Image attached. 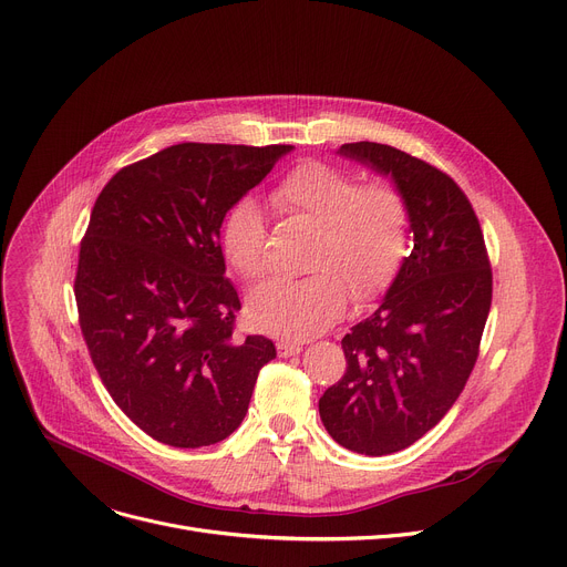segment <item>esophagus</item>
Here are the masks:
<instances>
[{
  "label": "esophagus",
  "instance_id": "obj_1",
  "mask_svg": "<svg viewBox=\"0 0 567 567\" xmlns=\"http://www.w3.org/2000/svg\"><path fill=\"white\" fill-rule=\"evenodd\" d=\"M299 352H301V344L295 342V340H279V342H277V354H279L281 359L295 357V354H299Z\"/></svg>",
  "mask_w": 567,
  "mask_h": 567
}]
</instances>
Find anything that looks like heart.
<instances>
[{"label":"heart","mask_w":567,"mask_h":567,"mask_svg":"<svg viewBox=\"0 0 567 567\" xmlns=\"http://www.w3.org/2000/svg\"><path fill=\"white\" fill-rule=\"evenodd\" d=\"M272 204L318 227L309 254L313 272L256 288L247 303L256 329L290 338L318 333L342 316L350 292L354 303H368L400 275L411 245V202L398 184H361L350 169L303 161L275 186ZM220 243L245 281L268 272V223L256 199L229 206Z\"/></svg>","instance_id":"obj_1"}]
</instances>
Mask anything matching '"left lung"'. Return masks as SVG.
Returning <instances> with one entry per match:
<instances>
[{
    "label": "left lung",
    "mask_w": 567,
    "mask_h": 567,
    "mask_svg": "<svg viewBox=\"0 0 567 567\" xmlns=\"http://www.w3.org/2000/svg\"><path fill=\"white\" fill-rule=\"evenodd\" d=\"M340 154L390 174L411 202L413 251L381 307L342 338L344 374L320 417L344 450L385 456L439 424L474 370L493 301L482 225L447 172L379 143Z\"/></svg>",
    "instance_id": "obj_1"
}]
</instances>
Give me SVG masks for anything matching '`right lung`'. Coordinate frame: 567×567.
<instances>
[{"label":"right lung","mask_w":567,"mask_h":567,"mask_svg":"<svg viewBox=\"0 0 567 567\" xmlns=\"http://www.w3.org/2000/svg\"><path fill=\"white\" fill-rule=\"evenodd\" d=\"M290 145L182 143L117 169L81 238L79 327L122 413L169 447L231 435L272 340L236 336L220 227Z\"/></svg>","instance_id":"right-lung-1"}]
</instances>
